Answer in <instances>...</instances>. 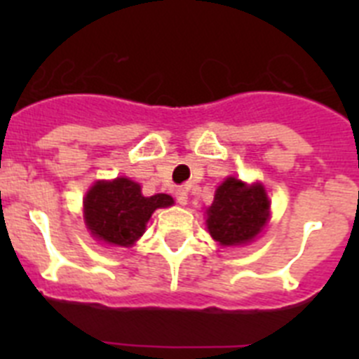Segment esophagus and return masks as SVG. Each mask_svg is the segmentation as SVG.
Listing matches in <instances>:
<instances>
[{
    "instance_id": "esophagus-1",
    "label": "esophagus",
    "mask_w": 359,
    "mask_h": 359,
    "mask_svg": "<svg viewBox=\"0 0 359 359\" xmlns=\"http://www.w3.org/2000/svg\"><path fill=\"white\" fill-rule=\"evenodd\" d=\"M176 201L180 203V205H187V201H189V192H187L185 189H177L176 190Z\"/></svg>"
}]
</instances>
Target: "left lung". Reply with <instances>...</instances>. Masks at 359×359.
I'll return each instance as SVG.
<instances>
[{
	"instance_id": "1",
	"label": "left lung",
	"mask_w": 359,
	"mask_h": 359,
	"mask_svg": "<svg viewBox=\"0 0 359 359\" xmlns=\"http://www.w3.org/2000/svg\"><path fill=\"white\" fill-rule=\"evenodd\" d=\"M207 215L210 236L223 246H237L262 230L269 215V199L262 185L248 187L241 180L228 177L215 190Z\"/></svg>"
}]
</instances>
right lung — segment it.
Segmentation results:
<instances>
[{
    "mask_svg": "<svg viewBox=\"0 0 359 359\" xmlns=\"http://www.w3.org/2000/svg\"><path fill=\"white\" fill-rule=\"evenodd\" d=\"M172 203L167 194L145 198L140 185L128 177L97 182L84 199L86 224L104 243L131 246L144 233L152 212Z\"/></svg>",
    "mask_w": 359,
    "mask_h": 359,
    "instance_id": "right-lung-1",
    "label": "right lung"
}]
</instances>
